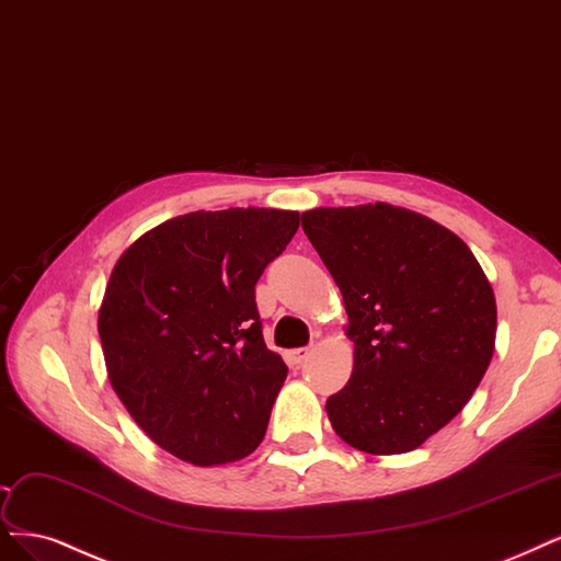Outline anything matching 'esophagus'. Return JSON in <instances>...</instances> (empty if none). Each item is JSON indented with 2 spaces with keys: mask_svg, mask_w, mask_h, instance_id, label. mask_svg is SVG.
Segmentation results:
<instances>
[{
  "mask_svg": "<svg viewBox=\"0 0 561 561\" xmlns=\"http://www.w3.org/2000/svg\"><path fill=\"white\" fill-rule=\"evenodd\" d=\"M308 355H311V347H295V351H287L285 357L293 366H301L308 359Z\"/></svg>",
  "mask_w": 561,
  "mask_h": 561,
  "instance_id": "obj_1",
  "label": "esophagus"
}]
</instances>
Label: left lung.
<instances>
[{
    "label": "left lung",
    "mask_w": 561,
    "mask_h": 561,
    "mask_svg": "<svg viewBox=\"0 0 561 561\" xmlns=\"http://www.w3.org/2000/svg\"><path fill=\"white\" fill-rule=\"evenodd\" d=\"M301 227L341 289L355 343L351 380L324 405L334 432L369 455L420 448L490 366L485 272L450 229L385 202L306 210Z\"/></svg>",
    "instance_id": "8db88e82"
}]
</instances>
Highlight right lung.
<instances>
[{
  "label": "right lung",
  "instance_id": "add662e5",
  "mask_svg": "<svg viewBox=\"0 0 561 561\" xmlns=\"http://www.w3.org/2000/svg\"><path fill=\"white\" fill-rule=\"evenodd\" d=\"M297 210H195L146 231L115 262L96 318L108 380L167 453L220 467L253 453L287 366L262 339L255 283Z\"/></svg>",
  "mask_w": 561,
  "mask_h": 561
}]
</instances>
